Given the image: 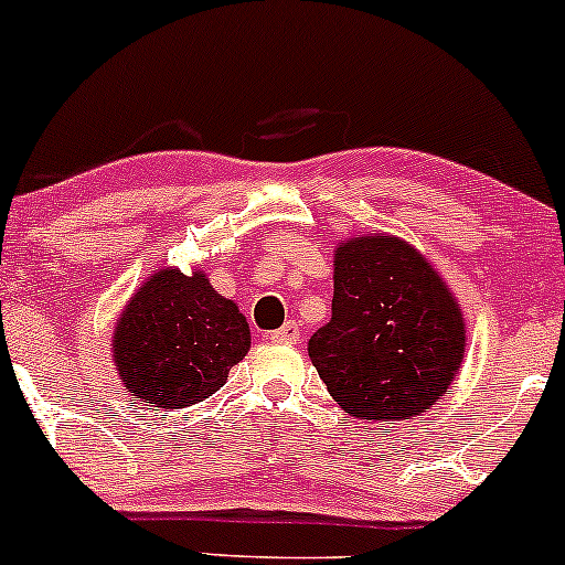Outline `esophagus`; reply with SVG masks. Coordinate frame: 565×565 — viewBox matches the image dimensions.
I'll list each match as a JSON object with an SVG mask.
<instances>
[{
  "label": "esophagus",
  "mask_w": 565,
  "mask_h": 565,
  "mask_svg": "<svg viewBox=\"0 0 565 565\" xmlns=\"http://www.w3.org/2000/svg\"><path fill=\"white\" fill-rule=\"evenodd\" d=\"M270 341H276V344H297L299 326L295 323V320H287L281 328H276V331L270 333Z\"/></svg>",
  "instance_id": "obj_1"
}]
</instances>
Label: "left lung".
Masks as SVG:
<instances>
[{
	"label": "left lung",
	"mask_w": 565,
	"mask_h": 565,
	"mask_svg": "<svg viewBox=\"0 0 565 565\" xmlns=\"http://www.w3.org/2000/svg\"><path fill=\"white\" fill-rule=\"evenodd\" d=\"M333 266L331 320L307 341L328 394L373 425L430 409L467 339L446 284L396 237L341 242Z\"/></svg>",
	"instance_id": "8db88e82"
}]
</instances>
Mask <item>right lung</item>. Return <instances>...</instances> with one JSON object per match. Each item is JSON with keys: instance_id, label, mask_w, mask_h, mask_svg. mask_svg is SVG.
Returning <instances> with one entry per match:
<instances>
[{"instance_id": "add662e5", "label": "right lung", "mask_w": 565, "mask_h": 565, "mask_svg": "<svg viewBox=\"0 0 565 565\" xmlns=\"http://www.w3.org/2000/svg\"><path fill=\"white\" fill-rule=\"evenodd\" d=\"M249 349L247 320L203 274L159 270L130 299L114 333V362L130 396L182 409L216 394Z\"/></svg>"}]
</instances>
